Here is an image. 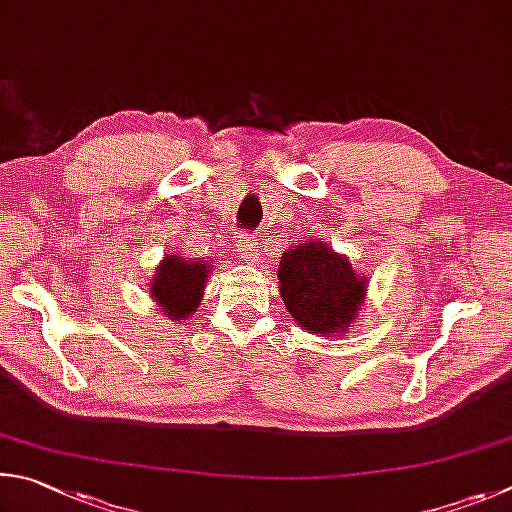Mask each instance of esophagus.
<instances>
[{"mask_svg": "<svg viewBox=\"0 0 512 512\" xmlns=\"http://www.w3.org/2000/svg\"><path fill=\"white\" fill-rule=\"evenodd\" d=\"M238 249H240L242 258H247V261H249L251 265H258V263H261V254H258L256 242L251 240V238H242V240H238Z\"/></svg>", "mask_w": 512, "mask_h": 512, "instance_id": "34e87169", "label": "esophagus"}]
</instances>
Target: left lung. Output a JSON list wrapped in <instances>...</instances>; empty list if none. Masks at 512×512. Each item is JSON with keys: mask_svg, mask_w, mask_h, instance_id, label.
I'll use <instances>...</instances> for the list:
<instances>
[{"mask_svg": "<svg viewBox=\"0 0 512 512\" xmlns=\"http://www.w3.org/2000/svg\"><path fill=\"white\" fill-rule=\"evenodd\" d=\"M276 276L285 310L317 337L351 333L369 294V276L355 272L348 256L324 238L294 242L281 256Z\"/></svg>", "mask_w": 512, "mask_h": 512, "instance_id": "left-lung-1", "label": "left lung"}]
</instances>
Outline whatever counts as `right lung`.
Wrapping results in <instances>:
<instances>
[{
    "mask_svg": "<svg viewBox=\"0 0 512 512\" xmlns=\"http://www.w3.org/2000/svg\"><path fill=\"white\" fill-rule=\"evenodd\" d=\"M213 265L202 258H186L182 254H166L148 281V294L161 315L184 321L193 317L202 303Z\"/></svg>",
    "mask_w": 512,
    "mask_h": 512,
    "instance_id": "add662e5",
    "label": "right lung"
}]
</instances>
